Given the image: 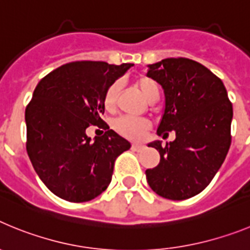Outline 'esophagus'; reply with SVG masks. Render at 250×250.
Wrapping results in <instances>:
<instances>
[{
  "label": "esophagus",
  "mask_w": 250,
  "mask_h": 250,
  "mask_svg": "<svg viewBox=\"0 0 250 250\" xmlns=\"http://www.w3.org/2000/svg\"><path fill=\"white\" fill-rule=\"evenodd\" d=\"M144 145H141V144H132L131 145V149L134 150V151H141V150L144 149Z\"/></svg>",
  "instance_id": "esophagus-1"
}]
</instances>
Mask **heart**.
<instances>
[{
  "label": "heart",
  "mask_w": 250,
  "mask_h": 250,
  "mask_svg": "<svg viewBox=\"0 0 250 250\" xmlns=\"http://www.w3.org/2000/svg\"><path fill=\"white\" fill-rule=\"evenodd\" d=\"M136 89L144 95L146 100L152 101L159 98V90L155 81L147 76H139L135 80ZM119 94H120V83H114L106 89L104 94L103 105L106 111H114L118 105ZM114 130L119 135L130 140H140L144 136L145 131L150 127V123L146 119L131 118V116H120L114 121Z\"/></svg>",
  "instance_id": "obj_1"
}]
</instances>
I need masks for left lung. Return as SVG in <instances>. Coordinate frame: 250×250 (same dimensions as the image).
<instances>
[{
  "mask_svg": "<svg viewBox=\"0 0 250 250\" xmlns=\"http://www.w3.org/2000/svg\"><path fill=\"white\" fill-rule=\"evenodd\" d=\"M147 76L161 85L165 110L158 135L175 131V140L149 146L160 154L147 169V183L158 195L184 200L199 194L222 167L231 143L233 106L224 83L194 60L170 57L149 65Z\"/></svg>",
  "mask_w": 250,
  "mask_h": 250,
  "instance_id": "obj_1",
  "label": "left lung"
}]
</instances>
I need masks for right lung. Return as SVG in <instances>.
<instances>
[{
  "label": "right lung",
  "mask_w": 250,
  "mask_h": 250,
  "mask_svg": "<svg viewBox=\"0 0 250 250\" xmlns=\"http://www.w3.org/2000/svg\"><path fill=\"white\" fill-rule=\"evenodd\" d=\"M132 63L74 61L60 66L37 83L26 107V149L35 171L55 195L89 202L106 190L115 160L130 143L101 119L104 94ZM105 130L94 142L85 129Z\"/></svg>",
  "instance_id": "1"
}]
</instances>
